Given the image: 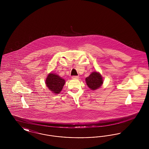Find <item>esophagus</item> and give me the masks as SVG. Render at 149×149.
<instances>
[{"instance_id":"34e87169","label":"esophagus","mask_w":149,"mask_h":149,"mask_svg":"<svg viewBox=\"0 0 149 149\" xmlns=\"http://www.w3.org/2000/svg\"><path fill=\"white\" fill-rule=\"evenodd\" d=\"M79 77H78V76H72V79H79Z\"/></svg>"}]
</instances>
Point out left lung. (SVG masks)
I'll return each mask as SVG.
<instances>
[{
  "instance_id": "left-lung-1",
  "label": "left lung",
  "mask_w": 149,
  "mask_h": 149,
  "mask_svg": "<svg viewBox=\"0 0 149 149\" xmlns=\"http://www.w3.org/2000/svg\"><path fill=\"white\" fill-rule=\"evenodd\" d=\"M85 81L88 87L93 91L98 89L103 83L102 75L97 71L93 72L89 77L85 78Z\"/></svg>"
}]
</instances>
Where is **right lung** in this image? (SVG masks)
I'll use <instances>...</instances> for the list:
<instances>
[{
    "label": "right lung",
    "mask_w": 149,
    "mask_h": 149,
    "mask_svg": "<svg viewBox=\"0 0 149 149\" xmlns=\"http://www.w3.org/2000/svg\"><path fill=\"white\" fill-rule=\"evenodd\" d=\"M65 83V80L64 79L54 73L49 74L45 82L50 91L56 94L61 92Z\"/></svg>",
    "instance_id": "add662e5"
}]
</instances>
